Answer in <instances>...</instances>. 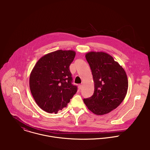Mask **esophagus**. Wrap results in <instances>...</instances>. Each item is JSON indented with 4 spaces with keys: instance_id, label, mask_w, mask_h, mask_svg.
I'll use <instances>...</instances> for the list:
<instances>
[{
    "instance_id": "esophagus-1",
    "label": "esophagus",
    "mask_w": 150,
    "mask_h": 150,
    "mask_svg": "<svg viewBox=\"0 0 150 150\" xmlns=\"http://www.w3.org/2000/svg\"><path fill=\"white\" fill-rule=\"evenodd\" d=\"M79 89H81L83 88V86L82 85H79Z\"/></svg>"
}]
</instances>
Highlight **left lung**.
Returning <instances> with one entry per match:
<instances>
[{
  "label": "left lung",
  "instance_id": "left-lung-1",
  "mask_svg": "<svg viewBox=\"0 0 150 150\" xmlns=\"http://www.w3.org/2000/svg\"><path fill=\"white\" fill-rule=\"evenodd\" d=\"M86 58L91 69L94 93L83 101L96 115H104L118 107L126 96L128 81L123 67L107 53L91 51Z\"/></svg>",
  "mask_w": 150,
  "mask_h": 150
}]
</instances>
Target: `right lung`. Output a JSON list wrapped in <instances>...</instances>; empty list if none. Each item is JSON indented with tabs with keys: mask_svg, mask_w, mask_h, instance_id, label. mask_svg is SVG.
I'll return each instance as SVG.
<instances>
[{
	"mask_svg": "<svg viewBox=\"0 0 150 150\" xmlns=\"http://www.w3.org/2000/svg\"><path fill=\"white\" fill-rule=\"evenodd\" d=\"M76 52L58 50L42 57L35 65L29 78V87L38 105L49 113H57L66 107L77 87L72 84L69 66Z\"/></svg>",
	"mask_w": 150,
	"mask_h": 150,
	"instance_id": "1",
	"label": "right lung"
}]
</instances>
